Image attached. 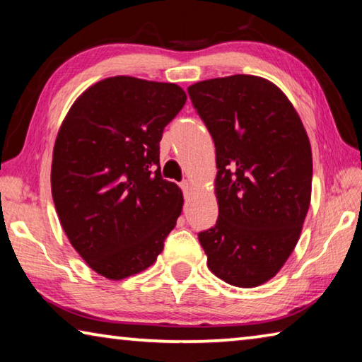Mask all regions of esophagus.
<instances>
[{
  "label": "esophagus",
  "mask_w": 362,
  "mask_h": 362,
  "mask_svg": "<svg viewBox=\"0 0 362 362\" xmlns=\"http://www.w3.org/2000/svg\"><path fill=\"white\" fill-rule=\"evenodd\" d=\"M182 188H183V192H185V194L188 196L189 192H192V189H193V183L189 182V180H183L182 182Z\"/></svg>",
  "instance_id": "esophagus-1"
}]
</instances>
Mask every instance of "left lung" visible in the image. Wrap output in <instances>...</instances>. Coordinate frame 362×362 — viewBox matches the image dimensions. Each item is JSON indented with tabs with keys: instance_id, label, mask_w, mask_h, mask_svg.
Here are the masks:
<instances>
[{
	"instance_id": "obj_1",
	"label": "left lung",
	"mask_w": 362,
	"mask_h": 362,
	"mask_svg": "<svg viewBox=\"0 0 362 362\" xmlns=\"http://www.w3.org/2000/svg\"><path fill=\"white\" fill-rule=\"evenodd\" d=\"M216 144V226L198 238L207 267L236 287L274 278L296 249L311 201L313 158L303 122L276 84L254 75L188 88Z\"/></svg>"
}]
</instances>
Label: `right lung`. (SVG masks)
<instances>
[{
  "instance_id": "obj_1",
  "label": "right lung",
  "mask_w": 362,
  "mask_h": 362,
  "mask_svg": "<svg viewBox=\"0 0 362 362\" xmlns=\"http://www.w3.org/2000/svg\"><path fill=\"white\" fill-rule=\"evenodd\" d=\"M185 102L174 83L112 76L89 86L60 124L52 199L71 246L103 278L151 267L182 214V189L159 173V140Z\"/></svg>"
}]
</instances>
